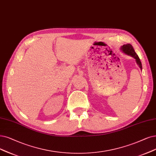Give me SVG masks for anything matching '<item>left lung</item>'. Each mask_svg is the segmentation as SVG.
<instances>
[{
  "label": "left lung",
  "mask_w": 156,
  "mask_h": 156,
  "mask_svg": "<svg viewBox=\"0 0 156 156\" xmlns=\"http://www.w3.org/2000/svg\"><path fill=\"white\" fill-rule=\"evenodd\" d=\"M121 51L126 54V55H130V56L133 57L136 59V62L137 65H138V66L140 68V69L142 70V65H141V62L138 57V55H137V54L135 52L134 50L133 47V46L130 44H126V45H123L120 47Z\"/></svg>",
  "instance_id": "8db88e82"
}]
</instances>
